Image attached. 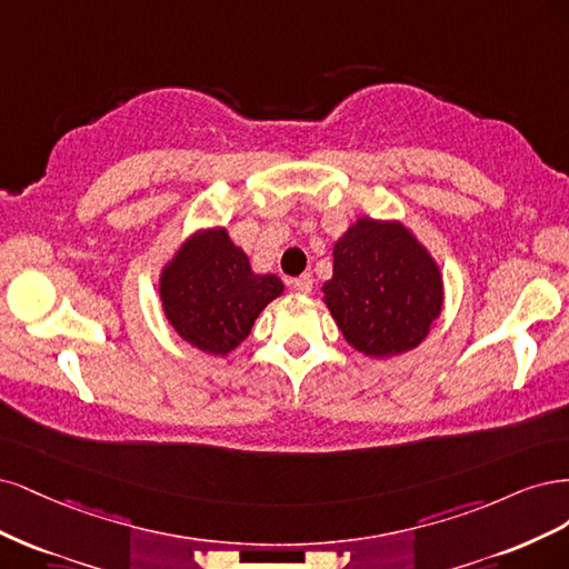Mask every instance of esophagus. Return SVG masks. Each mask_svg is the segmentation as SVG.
I'll list each match as a JSON object with an SVG mask.
<instances>
[{
	"instance_id": "34e87169",
	"label": "esophagus",
	"mask_w": 569,
	"mask_h": 569,
	"mask_svg": "<svg viewBox=\"0 0 569 569\" xmlns=\"http://www.w3.org/2000/svg\"><path fill=\"white\" fill-rule=\"evenodd\" d=\"M288 286H290V290L302 292V296H309L311 286H315V279H311V273H302V277H298V279H290Z\"/></svg>"
}]
</instances>
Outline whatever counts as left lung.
Wrapping results in <instances>:
<instances>
[{
    "label": "left lung",
    "instance_id": "8db88e82",
    "mask_svg": "<svg viewBox=\"0 0 569 569\" xmlns=\"http://www.w3.org/2000/svg\"><path fill=\"white\" fill-rule=\"evenodd\" d=\"M323 302L345 340L373 359L426 340L445 302L442 273L426 246L399 222L359 217L333 246Z\"/></svg>",
    "mask_w": 569,
    "mask_h": 569
}]
</instances>
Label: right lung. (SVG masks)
I'll list each match as a JSON object with an SVG mask.
<instances>
[{"label":"right lung","instance_id":"1","mask_svg":"<svg viewBox=\"0 0 569 569\" xmlns=\"http://www.w3.org/2000/svg\"><path fill=\"white\" fill-rule=\"evenodd\" d=\"M281 292V279L254 273L224 227L193 233L160 273V302L170 326L181 340L214 357L236 350Z\"/></svg>","mask_w":569,"mask_h":569}]
</instances>
